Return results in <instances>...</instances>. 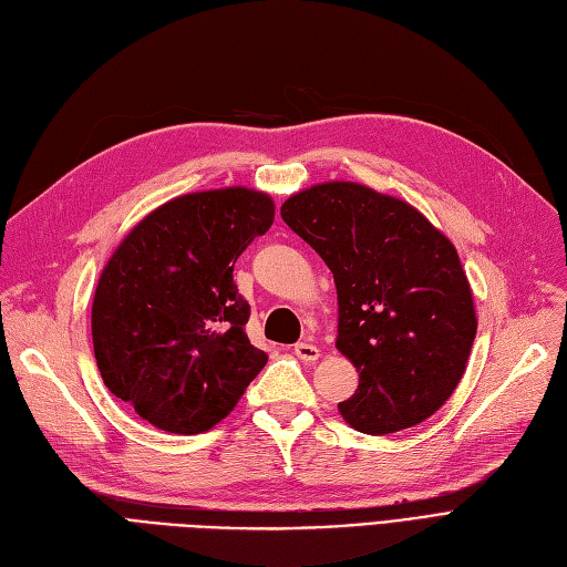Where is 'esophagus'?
<instances>
[{
  "label": "esophagus",
  "mask_w": 567,
  "mask_h": 567,
  "mask_svg": "<svg viewBox=\"0 0 567 567\" xmlns=\"http://www.w3.org/2000/svg\"><path fill=\"white\" fill-rule=\"evenodd\" d=\"M293 353H296V358L302 360V362H315V360H319V348H317L312 341H300V343H296Z\"/></svg>",
  "instance_id": "1"
}]
</instances>
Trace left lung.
I'll use <instances>...</instances> for the list:
<instances>
[{"label": "left lung", "mask_w": 567, "mask_h": 567, "mask_svg": "<svg viewBox=\"0 0 567 567\" xmlns=\"http://www.w3.org/2000/svg\"><path fill=\"white\" fill-rule=\"evenodd\" d=\"M281 217L333 274L336 348L360 372L355 393L339 403L343 420L381 436L434 415L477 333L451 240L408 203L346 181L288 197Z\"/></svg>", "instance_id": "left-lung-1"}]
</instances>
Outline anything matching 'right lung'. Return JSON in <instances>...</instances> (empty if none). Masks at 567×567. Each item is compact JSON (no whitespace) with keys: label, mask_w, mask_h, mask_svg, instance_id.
I'll return each instance as SVG.
<instances>
[{"label":"right lung","mask_w":567,"mask_h":567,"mask_svg":"<svg viewBox=\"0 0 567 567\" xmlns=\"http://www.w3.org/2000/svg\"><path fill=\"white\" fill-rule=\"evenodd\" d=\"M271 221L265 193H190L147 214L104 267L93 302L100 374L157 430L207 432L267 364L246 333L234 265Z\"/></svg>","instance_id":"1"}]
</instances>
